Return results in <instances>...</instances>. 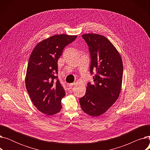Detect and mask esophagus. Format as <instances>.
Wrapping results in <instances>:
<instances>
[{"mask_svg": "<svg viewBox=\"0 0 150 150\" xmlns=\"http://www.w3.org/2000/svg\"><path fill=\"white\" fill-rule=\"evenodd\" d=\"M75 85V83H70V84H69V86H68V87H69V89H72L73 87H74V86Z\"/></svg>", "mask_w": 150, "mask_h": 150, "instance_id": "34e87169", "label": "esophagus"}]
</instances>
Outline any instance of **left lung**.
<instances>
[{
	"mask_svg": "<svg viewBox=\"0 0 150 150\" xmlns=\"http://www.w3.org/2000/svg\"><path fill=\"white\" fill-rule=\"evenodd\" d=\"M89 47L90 73L93 84L88 83L85 95L80 98L83 111L93 117L105 113L119 98L123 66L121 56L113 44L98 34L82 35Z\"/></svg>",
	"mask_w": 150,
	"mask_h": 150,
	"instance_id": "obj_1",
	"label": "left lung"
}]
</instances>
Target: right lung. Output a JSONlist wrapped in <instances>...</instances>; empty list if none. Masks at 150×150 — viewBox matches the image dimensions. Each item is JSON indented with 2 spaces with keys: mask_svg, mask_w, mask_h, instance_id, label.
<instances>
[{
  "mask_svg": "<svg viewBox=\"0 0 150 150\" xmlns=\"http://www.w3.org/2000/svg\"><path fill=\"white\" fill-rule=\"evenodd\" d=\"M76 36L54 35L38 43L28 62L25 86L33 105L41 112L52 115L60 111L66 95L58 79V60L64 47Z\"/></svg>",
  "mask_w": 150,
  "mask_h": 150,
  "instance_id": "obj_1",
  "label": "right lung"
}]
</instances>
